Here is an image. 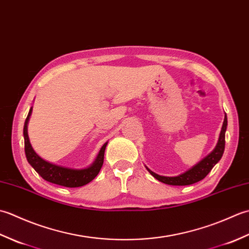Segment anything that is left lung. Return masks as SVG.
<instances>
[{
	"label": "left lung",
	"mask_w": 249,
	"mask_h": 249,
	"mask_svg": "<svg viewBox=\"0 0 249 249\" xmlns=\"http://www.w3.org/2000/svg\"><path fill=\"white\" fill-rule=\"evenodd\" d=\"M227 129V115H225L224 124L223 127H221L220 136L218 139V143L216 145L214 151L211 153L210 155L206 156L204 160H201L199 163H197L195 167H193L190 170L185 172L178 177H161L158 176V174L151 171L150 169H147L149 172L152 174L153 177L157 178L158 181L161 183H165L168 185H174V186H185V185H190L194 183H197L201 179H203L206 176H208L209 172L212 170V168L217 163L221 156L224 154L225 151V133Z\"/></svg>",
	"instance_id": "8db88e82"
}]
</instances>
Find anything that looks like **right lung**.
Instances as JSON below:
<instances>
[{
    "mask_svg": "<svg viewBox=\"0 0 249 249\" xmlns=\"http://www.w3.org/2000/svg\"><path fill=\"white\" fill-rule=\"evenodd\" d=\"M31 113L32 109H30L29 114L26 116L23 127L24 152L29 163L35 169V171L38 173L41 178L46 179L47 182L61 185V186L65 187H80L89 183L92 179L96 178V176L100 171V169L103 167L104 154L107 143H105L102 149H100L99 154L93 165L87 169L76 170V169H70L53 165V163H50L44 160L43 158H40L36 154L35 151L32 149L28 136V122Z\"/></svg>",
    "mask_w": 249,
    "mask_h": 249,
    "instance_id": "1",
    "label": "right lung"
}]
</instances>
